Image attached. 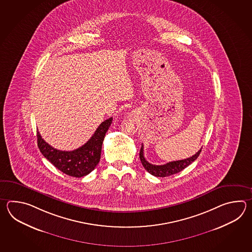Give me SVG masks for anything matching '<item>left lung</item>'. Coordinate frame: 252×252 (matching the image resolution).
I'll use <instances>...</instances> for the list:
<instances>
[{"mask_svg": "<svg viewBox=\"0 0 252 252\" xmlns=\"http://www.w3.org/2000/svg\"><path fill=\"white\" fill-rule=\"evenodd\" d=\"M201 151H202V149L199 150L197 153H195L194 155L188 158H186V159L172 161V162L166 163L165 165L158 166V165L150 164V162L146 160L144 152H143V145H142L140 151H139V158H140L141 164H142V166H144L145 169L152 176L158 177H169L174 174H177L178 172L182 171L183 169H185L191 163H193V161L198 158Z\"/></svg>", "mask_w": 252, "mask_h": 252, "instance_id": "1", "label": "left lung"}]
</instances>
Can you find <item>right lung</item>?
Wrapping results in <instances>:
<instances>
[{"instance_id": "1", "label": "right lung", "mask_w": 252, "mask_h": 252, "mask_svg": "<svg viewBox=\"0 0 252 252\" xmlns=\"http://www.w3.org/2000/svg\"><path fill=\"white\" fill-rule=\"evenodd\" d=\"M112 121L113 118L111 117L102 122L86 144L72 151L54 149L37 131L38 149L51 164L65 175L74 177H84L91 173L99 163L102 141Z\"/></svg>"}]
</instances>
